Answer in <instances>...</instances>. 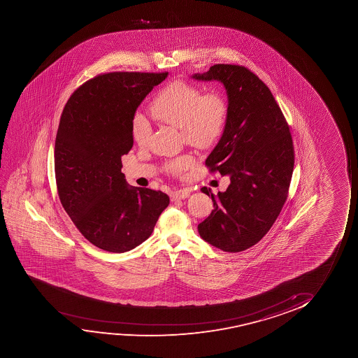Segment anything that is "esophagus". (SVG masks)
Listing matches in <instances>:
<instances>
[{"label": "esophagus", "instance_id": "obj_1", "mask_svg": "<svg viewBox=\"0 0 358 358\" xmlns=\"http://www.w3.org/2000/svg\"><path fill=\"white\" fill-rule=\"evenodd\" d=\"M189 196H191L189 189H178V191L172 192L171 201H180V199H185Z\"/></svg>", "mask_w": 358, "mask_h": 358}]
</instances>
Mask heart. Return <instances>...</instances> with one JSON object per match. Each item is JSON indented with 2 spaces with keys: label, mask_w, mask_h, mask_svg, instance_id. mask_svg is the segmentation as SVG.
<instances>
[{
  "label": "heart",
  "mask_w": 358,
  "mask_h": 358,
  "mask_svg": "<svg viewBox=\"0 0 358 358\" xmlns=\"http://www.w3.org/2000/svg\"><path fill=\"white\" fill-rule=\"evenodd\" d=\"M150 113L159 122L181 129L187 143L206 148L215 142L225 128L227 101L216 90L201 94L196 85L175 80L152 99ZM132 133L138 144L147 142L152 133L147 118L141 113L133 117ZM193 162L191 155H183L170 162L167 169L178 173L192 166Z\"/></svg>",
  "instance_id": "obj_1"
}]
</instances>
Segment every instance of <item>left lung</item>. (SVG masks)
<instances>
[{"label": "left lung", "mask_w": 358, "mask_h": 358, "mask_svg": "<svg viewBox=\"0 0 358 358\" xmlns=\"http://www.w3.org/2000/svg\"><path fill=\"white\" fill-rule=\"evenodd\" d=\"M192 78L217 80L227 95L225 128L206 165L230 177V185L217 196L201 188L214 209L198 232L219 250L242 252L266 235L287 198L294 164L289 128L269 88L250 69L214 64Z\"/></svg>", "instance_id": "obj_1"}]
</instances>
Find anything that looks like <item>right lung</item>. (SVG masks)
<instances>
[{"label": "right lung", "instance_id": "1", "mask_svg": "<svg viewBox=\"0 0 358 358\" xmlns=\"http://www.w3.org/2000/svg\"><path fill=\"white\" fill-rule=\"evenodd\" d=\"M169 73L113 72L90 79L64 106L55 141L59 201L87 240L123 253L152 235L170 198L128 185L121 157L133 147L138 106Z\"/></svg>", "mask_w": 358, "mask_h": 358}]
</instances>
